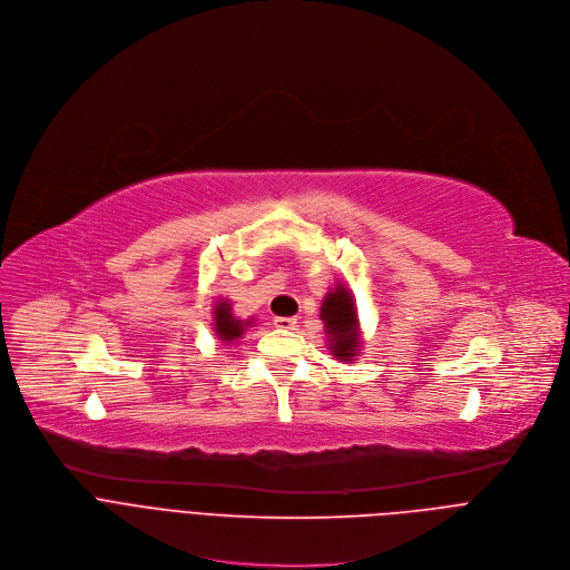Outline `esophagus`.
Instances as JSON below:
<instances>
[{
  "label": "esophagus",
  "mask_w": 570,
  "mask_h": 570,
  "mask_svg": "<svg viewBox=\"0 0 570 570\" xmlns=\"http://www.w3.org/2000/svg\"><path fill=\"white\" fill-rule=\"evenodd\" d=\"M274 325L281 330H296V318L294 316H276Z\"/></svg>",
  "instance_id": "esophagus-1"
}]
</instances>
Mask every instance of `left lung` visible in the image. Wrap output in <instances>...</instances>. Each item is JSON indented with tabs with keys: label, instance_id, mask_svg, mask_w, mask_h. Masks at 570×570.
<instances>
[{
	"label": "left lung",
	"instance_id": "8db88e82",
	"mask_svg": "<svg viewBox=\"0 0 570 570\" xmlns=\"http://www.w3.org/2000/svg\"><path fill=\"white\" fill-rule=\"evenodd\" d=\"M321 321L327 334L330 353L336 360L353 362L360 355V318L353 292L344 285H336L325 294L321 303Z\"/></svg>",
	"mask_w": 570,
	"mask_h": 570
}]
</instances>
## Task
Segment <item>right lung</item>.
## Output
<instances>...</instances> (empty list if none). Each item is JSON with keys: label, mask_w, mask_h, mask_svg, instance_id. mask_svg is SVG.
<instances>
[{"label": "right lung", "mask_w": 570, "mask_h": 570, "mask_svg": "<svg viewBox=\"0 0 570 570\" xmlns=\"http://www.w3.org/2000/svg\"><path fill=\"white\" fill-rule=\"evenodd\" d=\"M213 325H215V334L219 341H224V344H232V341H238L245 330L254 323V318H247V321H240L234 316L232 312V303L222 298L215 303V309H213Z\"/></svg>", "instance_id": "right-lung-1"}]
</instances>
